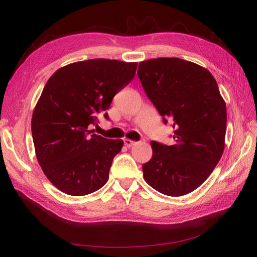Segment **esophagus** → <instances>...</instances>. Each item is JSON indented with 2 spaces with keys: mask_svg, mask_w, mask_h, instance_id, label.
Segmentation results:
<instances>
[{
  "mask_svg": "<svg viewBox=\"0 0 257 257\" xmlns=\"http://www.w3.org/2000/svg\"><path fill=\"white\" fill-rule=\"evenodd\" d=\"M124 145H125L127 148H130V147H133V146L137 145V143L134 141H131V139H124Z\"/></svg>",
  "mask_w": 257,
  "mask_h": 257,
  "instance_id": "1",
  "label": "esophagus"
}]
</instances>
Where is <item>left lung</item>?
<instances>
[{
	"label": "left lung",
	"instance_id": "obj_1",
	"mask_svg": "<svg viewBox=\"0 0 257 257\" xmlns=\"http://www.w3.org/2000/svg\"><path fill=\"white\" fill-rule=\"evenodd\" d=\"M137 75L163 121L172 122L175 144L151 142L143 165L146 182L168 196H182L204 183L219 163L226 134V105L208 69L179 58L143 61Z\"/></svg>",
	"mask_w": 257,
	"mask_h": 257
}]
</instances>
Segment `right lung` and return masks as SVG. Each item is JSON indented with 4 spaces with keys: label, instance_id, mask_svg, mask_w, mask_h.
<instances>
[{
    "label": "right lung",
    "instance_id": "obj_1",
    "mask_svg": "<svg viewBox=\"0 0 257 257\" xmlns=\"http://www.w3.org/2000/svg\"><path fill=\"white\" fill-rule=\"evenodd\" d=\"M136 68V62L92 59L59 68L46 83L31 128L37 161L60 191L83 196L108 181L123 141L92 134L89 126L134 78ZM104 116L108 119L107 112Z\"/></svg>",
    "mask_w": 257,
    "mask_h": 257
}]
</instances>
